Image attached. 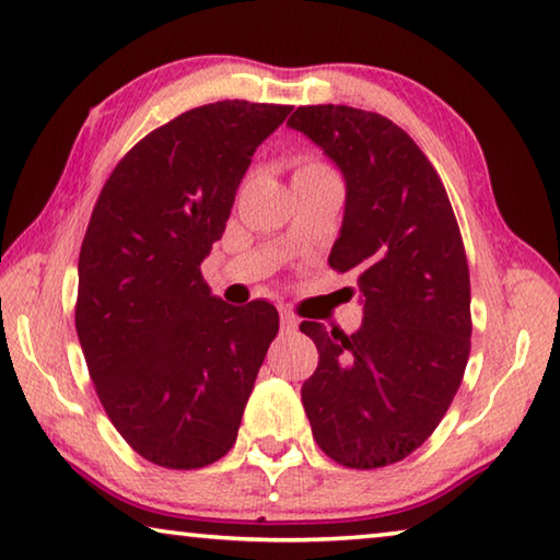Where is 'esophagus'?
Masks as SVG:
<instances>
[{"label":"esophagus","mask_w":560,"mask_h":560,"mask_svg":"<svg viewBox=\"0 0 560 560\" xmlns=\"http://www.w3.org/2000/svg\"><path fill=\"white\" fill-rule=\"evenodd\" d=\"M280 325H282V329H298V317H295V313H292V310H288V307H280Z\"/></svg>","instance_id":"esophagus-1"}]
</instances>
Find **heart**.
Here are the masks:
<instances>
[{
  "label": "heart",
  "mask_w": 560,
  "mask_h": 560,
  "mask_svg": "<svg viewBox=\"0 0 560 560\" xmlns=\"http://www.w3.org/2000/svg\"><path fill=\"white\" fill-rule=\"evenodd\" d=\"M298 173H332V171H329V168L325 166V163H319V161H315V159H307V161L300 163Z\"/></svg>",
  "instance_id": "1"
}]
</instances>
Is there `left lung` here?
<instances>
[{
	"label": "left lung",
	"instance_id": "8db88e82",
	"mask_svg": "<svg viewBox=\"0 0 560 560\" xmlns=\"http://www.w3.org/2000/svg\"><path fill=\"white\" fill-rule=\"evenodd\" d=\"M347 183L329 268L352 270L364 319L352 335L300 325L319 362L302 407L319 448L347 469L397 464L432 436L471 350L469 262L432 163L387 116L300 106L288 121Z\"/></svg>",
	"mask_w": 560,
	"mask_h": 560
}]
</instances>
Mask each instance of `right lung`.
Wrapping results in <instances>:
<instances>
[{
  "instance_id": "1",
  "label": "right lung",
  "mask_w": 560,
  "mask_h": 560,
  "mask_svg": "<svg viewBox=\"0 0 560 560\" xmlns=\"http://www.w3.org/2000/svg\"><path fill=\"white\" fill-rule=\"evenodd\" d=\"M292 106L215 101L155 128L101 188L79 253L77 335L116 432L151 464L231 452L278 310L210 295L200 262L225 233L258 145Z\"/></svg>"
}]
</instances>
